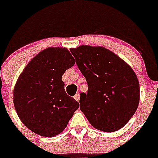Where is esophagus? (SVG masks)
<instances>
[{
	"label": "esophagus",
	"instance_id": "1",
	"mask_svg": "<svg viewBox=\"0 0 158 158\" xmlns=\"http://www.w3.org/2000/svg\"><path fill=\"white\" fill-rule=\"evenodd\" d=\"M74 99H75V100H76L77 102H79V98H80V96H79V93H78V94H75V95H74Z\"/></svg>",
	"mask_w": 158,
	"mask_h": 158
}]
</instances>
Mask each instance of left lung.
Returning a JSON list of instances; mask_svg holds the SVG:
<instances>
[{
    "instance_id": "1",
    "label": "left lung",
    "mask_w": 158,
    "mask_h": 158,
    "mask_svg": "<svg viewBox=\"0 0 158 158\" xmlns=\"http://www.w3.org/2000/svg\"><path fill=\"white\" fill-rule=\"evenodd\" d=\"M70 52L88 84L87 94H80L81 111L97 130L121 129L139 102V84L134 70L102 47L80 46Z\"/></svg>"
}]
</instances>
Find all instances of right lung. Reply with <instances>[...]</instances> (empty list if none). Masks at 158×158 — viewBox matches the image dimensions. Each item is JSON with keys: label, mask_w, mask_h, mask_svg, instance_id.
<instances>
[{"label": "right lung", "mask_w": 158, "mask_h": 158, "mask_svg": "<svg viewBox=\"0 0 158 158\" xmlns=\"http://www.w3.org/2000/svg\"><path fill=\"white\" fill-rule=\"evenodd\" d=\"M66 48H49L24 68L14 90V105L31 131L53 137L65 129L79 103L67 95L62 75L74 64Z\"/></svg>", "instance_id": "right-lung-1"}]
</instances>
